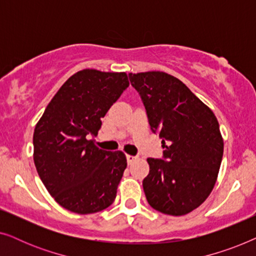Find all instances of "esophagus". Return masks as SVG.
I'll return each instance as SVG.
<instances>
[{
    "mask_svg": "<svg viewBox=\"0 0 256 256\" xmlns=\"http://www.w3.org/2000/svg\"><path fill=\"white\" fill-rule=\"evenodd\" d=\"M126 157H127V162H128V164H132V163L134 162V160H136V156H132V155H127Z\"/></svg>",
    "mask_w": 256,
    "mask_h": 256,
    "instance_id": "obj_1",
    "label": "esophagus"
}]
</instances>
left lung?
<instances>
[{
	"label": "left lung",
	"mask_w": 256,
	"mask_h": 256,
	"mask_svg": "<svg viewBox=\"0 0 256 256\" xmlns=\"http://www.w3.org/2000/svg\"><path fill=\"white\" fill-rule=\"evenodd\" d=\"M129 80L164 148L162 160H146L150 170L142 184L146 200L164 214H188L206 200L218 177L224 152L218 120L174 76L129 73Z\"/></svg>",
	"instance_id": "obj_1"
}]
</instances>
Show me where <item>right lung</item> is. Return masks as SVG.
<instances>
[{
  "mask_svg": "<svg viewBox=\"0 0 256 256\" xmlns=\"http://www.w3.org/2000/svg\"><path fill=\"white\" fill-rule=\"evenodd\" d=\"M128 86L124 72L82 70L66 80L37 122L34 166L48 194L68 211H102L116 197L126 155L98 148L88 138L98 135L101 118Z\"/></svg>",
  "mask_w": 256,
  "mask_h": 256,
  "instance_id": "obj_1",
  "label": "right lung"
}]
</instances>
